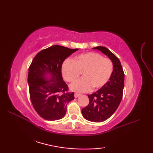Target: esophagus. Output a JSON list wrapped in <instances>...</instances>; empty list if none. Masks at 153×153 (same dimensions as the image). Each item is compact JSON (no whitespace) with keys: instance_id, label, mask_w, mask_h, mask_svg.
Wrapping results in <instances>:
<instances>
[{"instance_id":"obj_1","label":"esophagus","mask_w":153,"mask_h":153,"mask_svg":"<svg viewBox=\"0 0 153 153\" xmlns=\"http://www.w3.org/2000/svg\"><path fill=\"white\" fill-rule=\"evenodd\" d=\"M79 96H80V94H79V93H75L74 94L75 98H77V97H78Z\"/></svg>"}]
</instances>
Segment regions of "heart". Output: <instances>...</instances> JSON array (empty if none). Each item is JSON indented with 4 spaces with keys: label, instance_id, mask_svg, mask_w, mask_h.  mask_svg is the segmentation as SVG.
Listing matches in <instances>:
<instances>
[{
    "label": "heart",
    "instance_id": "obj_1",
    "mask_svg": "<svg viewBox=\"0 0 153 153\" xmlns=\"http://www.w3.org/2000/svg\"><path fill=\"white\" fill-rule=\"evenodd\" d=\"M113 71V63L108 58L97 53L81 54L74 60L68 59L62 66L64 79L72 82L81 73L83 77L70 85V89L77 93L102 88L108 82Z\"/></svg>",
    "mask_w": 153,
    "mask_h": 153
}]
</instances>
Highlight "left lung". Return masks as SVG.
Wrapping results in <instances>:
<instances>
[{"label": "left lung", "instance_id": "obj_1", "mask_svg": "<svg viewBox=\"0 0 153 153\" xmlns=\"http://www.w3.org/2000/svg\"><path fill=\"white\" fill-rule=\"evenodd\" d=\"M93 48L100 51L108 56L114 66L109 82L95 93L88 95L89 105L82 110V115L87 120L101 122L114 113L121 102L124 87V72L120 60L108 48L104 47Z\"/></svg>", "mask_w": 153, "mask_h": 153}]
</instances>
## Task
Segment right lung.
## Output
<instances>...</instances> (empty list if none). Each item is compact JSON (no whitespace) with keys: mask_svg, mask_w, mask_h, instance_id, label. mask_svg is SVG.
I'll return each mask as SVG.
<instances>
[{"mask_svg":"<svg viewBox=\"0 0 153 153\" xmlns=\"http://www.w3.org/2000/svg\"><path fill=\"white\" fill-rule=\"evenodd\" d=\"M60 45L41 51L29 68L27 82L30 96L35 111L45 120L62 119L66 113L67 104L74 99L62 77V66L66 58L77 51ZM51 77L47 80L45 75Z\"/></svg>","mask_w":153,"mask_h":153,"instance_id":"1","label":"right lung"}]
</instances>
